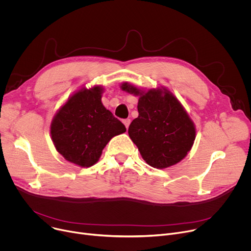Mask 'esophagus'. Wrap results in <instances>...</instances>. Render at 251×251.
<instances>
[{
  "label": "esophagus",
  "instance_id": "34e87169",
  "mask_svg": "<svg viewBox=\"0 0 251 251\" xmlns=\"http://www.w3.org/2000/svg\"><path fill=\"white\" fill-rule=\"evenodd\" d=\"M123 123H124L125 127L128 129V127H129L130 123H131V120H130V119H124V120H123Z\"/></svg>",
  "mask_w": 251,
  "mask_h": 251
}]
</instances>
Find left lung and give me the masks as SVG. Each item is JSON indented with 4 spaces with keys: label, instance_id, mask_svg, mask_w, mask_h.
<instances>
[{
    "label": "left lung",
    "instance_id": "1",
    "mask_svg": "<svg viewBox=\"0 0 251 251\" xmlns=\"http://www.w3.org/2000/svg\"><path fill=\"white\" fill-rule=\"evenodd\" d=\"M121 89L139 96L138 112L128 134L148 165L165 169L181 162L191 151L196 127L184 106L166 87L142 90L128 82Z\"/></svg>",
    "mask_w": 251,
    "mask_h": 251
}]
</instances>
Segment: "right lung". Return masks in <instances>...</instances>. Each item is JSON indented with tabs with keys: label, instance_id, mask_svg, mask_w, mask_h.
Returning a JSON list of instances; mask_svg holds the SVG:
<instances>
[{
	"label": "right lung",
	"instance_id": "obj_1",
	"mask_svg": "<svg viewBox=\"0 0 251 251\" xmlns=\"http://www.w3.org/2000/svg\"><path fill=\"white\" fill-rule=\"evenodd\" d=\"M103 86L82 87L60 107L50 124L56 151L68 162L88 168L98 162L114 136L126 132L121 121L101 102Z\"/></svg>",
	"mask_w": 251,
	"mask_h": 251
}]
</instances>
